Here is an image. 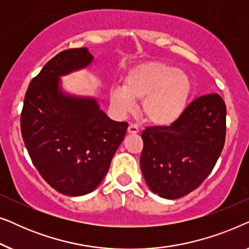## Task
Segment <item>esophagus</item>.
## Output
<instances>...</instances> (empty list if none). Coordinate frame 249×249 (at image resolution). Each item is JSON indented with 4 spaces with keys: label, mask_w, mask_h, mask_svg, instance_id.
Here are the masks:
<instances>
[{
    "label": "esophagus",
    "mask_w": 249,
    "mask_h": 249,
    "mask_svg": "<svg viewBox=\"0 0 249 249\" xmlns=\"http://www.w3.org/2000/svg\"><path fill=\"white\" fill-rule=\"evenodd\" d=\"M138 131H139V129H138L137 125L134 124H129V127H128V132H129V134H137Z\"/></svg>",
    "instance_id": "esophagus-1"
}]
</instances>
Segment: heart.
<instances>
[{
	"instance_id": "b5f03b06",
	"label": "heart",
	"mask_w": 249,
	"mask_h": 249,
	"mask_svg": "<svg viewBox=\"0 0 249 249\" xmlns=\"http://www.w3.org/2000/svg\"><path fill=\"white\" fill-rule=\"evenodd\" d=\"M192 81L187 73L172 64L151 61L129 71L124 88L111 91V103L120 113H128L134 102L142 101L141 113L154 125H170L181 117L192 94Z\"/></svg>"
}]
</instances>
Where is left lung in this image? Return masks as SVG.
Returning <instances> with one entry per match:
<instances>
[{
	"mask_svg": "<svg viewBox=\"0 0 249 249\" xmlns=\"http://www.w3.org/2000/svg\"><path fill=\"white\" fill-rule=\"evenodd\" d=\"M226 115L222 97L206 94L190 102L175 124L142 130L141 169L153 193L176 199L202 185L223 149Z\"/></svg>",
	"mask_w": 249,
	"mask_h": 249,
	"instance_id": "left-lung-1",
	"label": "left lung"
}]
</instances>
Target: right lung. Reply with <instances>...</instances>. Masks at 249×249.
<instances>
[{
	"instance_id": "obj_1",
	"label": "right lung",
	"mask_w": 249,
	"mask_h": 249,
	"mask_svg": "<svg viewBox=\"0 0 249 249\" xmlns=\"http://www.w3.org/2000/svg\"><path fill=\"white\" fill-rule=\"evenodd\" d=\"M91 60L86 49L57 53L30 81L20 117L33 164L68 196L86 195L100 185L128 128L127 122L108 119L96 101L66 96L57 88V77Z\"/></svg>"
}]
</instances>
